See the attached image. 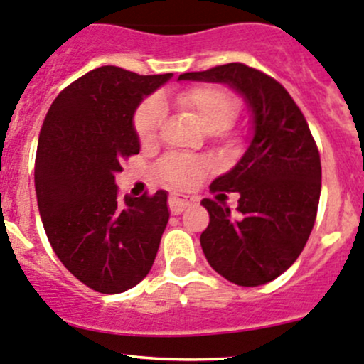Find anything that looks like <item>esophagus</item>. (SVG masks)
<instances>
[{"instance_id": "1", "label": "esophagus", "mask_w": 364, "mask_h": 364, "mask_svg": "<svg viewBox=\"0 0 364 364\" xmlns=\"http://www.w3.org/2000/svg\"><path fill=\"white\" fill-rule=\"evenodd\" d=\"M191 203H193V201H191L189 198L181 196V194H177V193L170 194V200H168V205H170V212L173 213V215H178V213H182L183 210L189 207Z\"/></svg>"}]
</instances>
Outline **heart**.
<instances>
[{
  "mask_svg": "<svg viewBox=\"0 0 364 364\" xmlns=\"http://www.w3.org/2000/svg\"><path fill=\"white\" fill-rule=\"evenodd\" d=\"M173 105L178 110L191 115L198 122V126L207 133L223 131L224 127L231 124L238 112L237 100L228 91L213 87V85H200V87L182 91L173 98ZM164 117H166V112L157 98H151L140 105L134 114V131L141 144H154L163 127ZM205 168H207L205 161L171 154L164 157L159 171L168 183L187 189L196 183Z\"/></svg>",
  "mask_w": 364,
  "mask_h": 364,
  "instance_id": "heart-1",
  "label": "heart"
}]
</instances>
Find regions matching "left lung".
I'll return each mask as SVG.
<instances>
[{
	"mask_svg": "<svg viewBox=\"0 0 364 364\" xmlns=\"http://www.w3.org/2000/svg\"><path fill=\"white\" fill-rule=\"evenodd\" d=\"M178 80L226 84L245 101L252 138L238 163L212 182L238 193V215L203 200L201 233L208 264L237 286H263L298 259L312 233L321 196V159L301 110L263 71L242 63L183 73Z\"/></svg>",
	"mask_w": 364,
	"mask_h": 364,
	"instance_id": "obj_1",
	"label": "left lung"
}]
</instances>
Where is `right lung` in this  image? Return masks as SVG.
<instances>
[{"label": "right lung", "instance_id": "obj_1", "mask_svg": "<svg viewBox=\"0 0 364 364\" xmlns=\"http://www.w3.org/2000/svg\"><path fill=\"white\" fill-rule=\"evenodd\" d=\"M173 77L101 66L59 92L40 131L35 189L55 256L80 282L124 293L147 277L170 219L168 193L119 198L115 175L140 152L134 112Z\"/></svg>", "mask_w": 364, "mask_h": 364}]
</instances>
